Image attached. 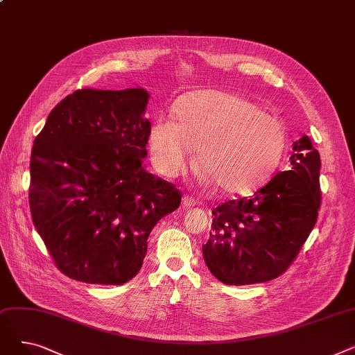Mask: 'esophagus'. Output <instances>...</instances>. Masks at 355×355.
Wrapping results in <instances>:
<instances>
[{"label": "esophagus", "mask_w": 355, "mask_h": 355, "mask_svg": "<svg viewBox=\"0 0 355 355\" xmlns=\"http://www.w3.org/2000/svg\"><path fill=\"white\" fill-rule=\"evenodd\" d=\"M196 204H197V201H196L193 197H190V196H184V198H182V206H184L185 209L194 207Z\"/></svg>", "instance_id": "esophagus-1"}]
</instances>
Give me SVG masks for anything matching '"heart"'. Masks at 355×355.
<instances>
[{"mask_svg": "<svg viewBox=\"0 0 355 355\" xmlns=\"http://www.w3.org/2000/svg\"><path fill=\"white\" fill-rule=\"evenodd\" d=\"M177 118L159 115L148 134L157 170L177 177L196 148L197 166L233 196L248 194L275 171L285 149V130L253 102L226 90H198L177 106Z\"/></svg>", "mask_w": 355, "mask_h": 355, "instance_id": "obj_1", "label": "heart"}]
</instances>
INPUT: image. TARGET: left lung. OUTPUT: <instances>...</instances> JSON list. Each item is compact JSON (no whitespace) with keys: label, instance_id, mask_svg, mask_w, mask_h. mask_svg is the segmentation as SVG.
Masks as SVG:
<instances>
[{"label":"left lung","instance_id":"left-lung-1","mask_svg":"<svg viewBox=\"0 0 355 355\" xmlns=\"http://www.w3.org/2000/svg\"><path fill=\"white\" fill-rule=\"evenodd\" d=\"M292 149L291 170L276 174L250 198L213 210L202 257L220 282L241 286L276 279L312 232L321 206L320 153L306 135Z\"/></svg>","mask_w":355,"mask_h":355}]
</instances>
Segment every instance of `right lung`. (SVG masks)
<instances>
[{
	"label": "right lung",
	"instance_id": "obj_1",
	"mask_svg": "<svg viewBox=\"0 0 355 355\" xmlns=\"http://www.w3.org/2000/svg\"><path fill=\"white\" fill-rule=\"evenodd\" d=\"M148 92L80 89L35 137L28 201L55 266L74 281L122 285L141 269L148 236L181 193L149 174Z\"/></svg>",
	"mask_w": 355,
	"mask_h": 355
}]
</instances>
